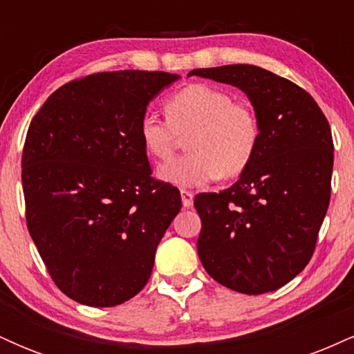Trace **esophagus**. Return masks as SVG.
<instances>
[{
    "instance_id": "obj_1",
    "label": "esophagus",
    "mask_w": 354,
    "mask_h": 354,
    "mask_svg": "<svg viewBox=\"0 0 354 354\" xmlns=\"http://www.w3.org/2000/svg\"><path fill=\"white\" fill-rule=\"evenodd\" d=\"M193 200H194V194L191 193V191L181 189V201L185 208H191V206H193Z\"/></svg>"
}]
</instances>
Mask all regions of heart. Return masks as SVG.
<instances>
[{
  "mask_svg": "<svg viewBox=\"0 0 354 354\" xmlns=\"http://www.w3.org/2000/svg\"><path fill=\"white\" fill-rule=\"evenodd\" d=\"M168 120L145 115L140 138L148 154L160 161L173 156L181 138L188 154L158 169L160 178L180 188H196L221 178H236L253 160L259 143V121L253 108L234 101L226 89L189 84L166 100Z\"/></svg>",
  "mask_w": 354,
  "mask_h": 354,
  "instance_id": "b5f03b06",
  "label": "heart"
}]
</instances>
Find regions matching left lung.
<instances>
[{
    "instance_id": "obj_1",
    "label": "left lung",
    "mask_w": 354,
    "mask_h": 354,
    "mask_svg": "<svg viewBox=\"0 0 354 354\" xmlns=\"http://www.w3.org/2000/svg\"><path fill=\"white\" fill-rule=\"evenodd\" d=\"M236 86L259 121L256 153L233 186L201 193L196 248L219 284L261 295L290 283L310 263L331 193L333 138L316 101L293 81L253 64L200 68Z\"/></svg>"
}]
</instances>
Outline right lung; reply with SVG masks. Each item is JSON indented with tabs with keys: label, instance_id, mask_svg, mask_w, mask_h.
<instances>
[{
	"label": "right lung",
	"instance_id": "1",
	"mask_svg": "<svg viewBox=\"0 0 354 354\" xmlns=\"http://www.w3.org/2000/svg\"><path fill=\"white\" fill-rule=\"evenodd\" d=\"M180 75L96 73L56 89L24 141L28 231L53 281L86 306L140 293L181 209L180 191L151 178L140 121Z\"/></svg>",
	"mask_w": 354,
	"mask_h": 354
}]
</instances>
